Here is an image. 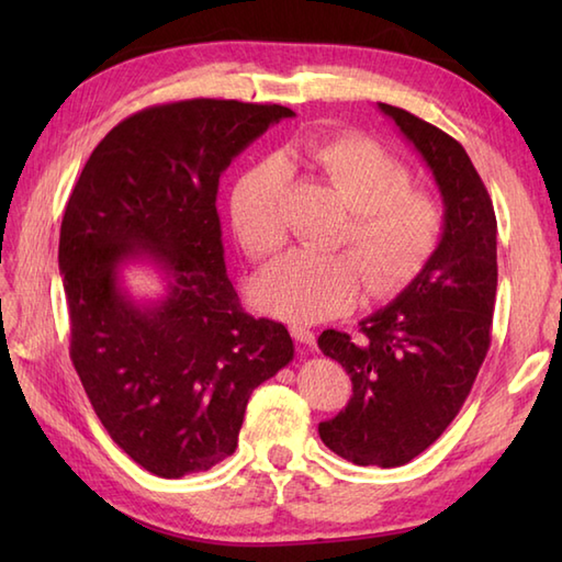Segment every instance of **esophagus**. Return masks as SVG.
<instances>
[{"label":"esophagus","mask_w":562,"mask_h":562,"mask_svg":"<svg viewBox=\"0 0 562 562\" xmlns=\"http://www.w3.org/2000/svg\"><path fill=\"white\" fill-rule=\"evenodd\" d=\"M292 338L300 342V345H308V348H312V345L316 342V336L308 328H304V326H294L292 328Z\"/></svg>","instance_id":"esophagus-1"}]
</instances>
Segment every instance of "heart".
Returning <instances> with one entry per match:
<instances>
[{
  "label": "heart",
  "mask_w": 562,
  "mask_h": 562,
  "mask_svg": "<svg viewBox=\"0 0 562 562\" xmlns=\"http://www.w3.org/2000/svg\"><path fill=\"white\" fill-rule=\"evenodd\" d=\"M306 169L345 200L348 222L336 244L348 250L318 254L294 248L272 260L250 282L260 312L292 324L350 312L362 282L376 300L398 294L420 274L445 234L441 202L411 186V169L374 139L340 135L304 139L248 169L232 190V220L244 248L266 258L288 238L290 171Z\"/></svg>",
  "instance_id": "1"
}]
</instances>
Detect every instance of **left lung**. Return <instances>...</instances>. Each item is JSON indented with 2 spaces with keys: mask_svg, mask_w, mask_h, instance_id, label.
Instances as JSON below:
<instances>
[{
  "mask_svg": "<svg viewBox=\"0 0 562 562\" xmlns=\"http://www.w3.org/2000/svg\"><path fill=\"white\" fill-rule=\"evenodd\" d=\"M420 151L445 200V234L420 274L360 324L324 330L318 348L345 367L352 398L318 425L324 445L357 465L413 461L459 415L491 348L497 292V220L485 183L457 139L379 103Z\"/></svg>",
  "mask_w": 562,
  "mask_h": 562,
  "instance_id": "obj_1",
  "label": "left lung"
}]
</instances>
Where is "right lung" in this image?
<instances>
[{
  "mask_svg": "<svg viewBox=\"0 0 562 562\" xmlns=\"http://www.w3.org/2000/svg\"><path fill=\"white\" fill-rule=\"evenodd\" d=\"M292 115L217 99L151 105L99 142L65 207L71 364L111 439L161 479L232 457L250 393L294 357L288 328L238 302L214 205L236 154ZM137 257L170 280L159 303L120 288Z\"/></svg>",
  "mask_w": 562,
  "mask_h": 562,
  "instance_id": "1",
  "label": "right lung"
}]
</instances>
